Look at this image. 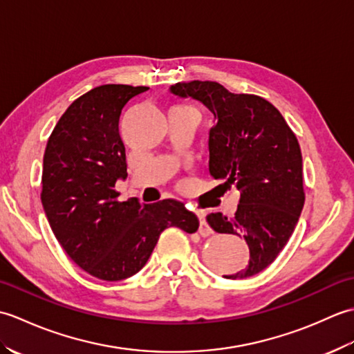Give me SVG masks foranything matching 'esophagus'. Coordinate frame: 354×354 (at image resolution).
<instances>
[{"mask_svg": "<svg viewBox=\"0 0 354 354\" xmlns=\"http://www.w3.org/2000/svg\"><path fill=\"white\" fill-rule=\"evenodd\" d=\"M198 217H199V234L204 236V237L212 236L213 234V230H212V227H209V225L205 221V213L204 212H199Z\"/></svg>", "mask_w": 354, "mask_h": 354, "instance_id": "1", "label": "esophagus"}]
</instances>
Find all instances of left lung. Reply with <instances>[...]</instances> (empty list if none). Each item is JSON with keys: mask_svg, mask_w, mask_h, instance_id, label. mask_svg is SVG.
<instances>
[{"mask_svg": "<svg viewBox=\"0 0 354 354\" xmlns=\"http://www.w3.org/2000/svg\"><path fill=\"white\" fill-rule=\"evenodd\" d=\"M170 91L192 97L213 112L208 170L240 192L232 217L207 216L216 232L243 237L250 263L227 275L242 280L261 272L289 242L304 207L303 156L295 133L272 103L254 94L230 93L217 82L193 80Z\"/></svg>", "mask_w": 354, "mask_h": 354, "instance_id": "1", "label": "left lung"}]
</instances>
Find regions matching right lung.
<instances>
[{"instance_id":"add662e5","label":"right lung","mask_w":354,"mask_h":354,"mask_svg":"<svg viewBox=\"0 0 354 354\" xmlns=\"http://www.w3.org/2000/svg\"><path fill=\"white\" fill-rule=\"evenodd\" d=\"M147 86L102 85L74 100L47 141L41 201L50 227L68 257L95 278L120 281L146 265L169 227L193 234L194 213L183 202L118 201L117 179L127 176L118 120Z\"/></svg>"}]
</instances>
